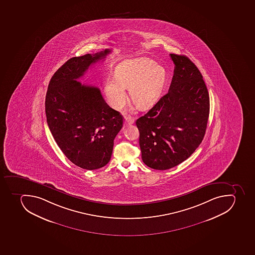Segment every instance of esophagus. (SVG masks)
Wrapping results in <instances>:
<instances>
[{
  "label": "esophagus",
  "mask_w": 255,
  "mask_h": 255,
  "mask_svg": "<svg viewBox=\"0 0 255 255\" xmlns=\"http://www.w3.org/2000/svg\"><path fill=\"white\" fill-rule=\"evenodd\" d=\"M134 122H135V119L130 117V116H128L125 118V126H128V125H133Z\"/></svg>",
  "instance_id": "esophagus-1"
}]
</instances>
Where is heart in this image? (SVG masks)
<instances>
[{
  "label": "heart",
  "mask_w": 255,
  "mask_h": 255,
  "mask_svg": "<svg viewBox=\"0 0 255 255\" xmlns=\"http://www.w3.org/2000/svg\"><path fill=\"white\" fill-rule=\"evenodd\" d=\"M165 81V70L154 60L146 57L126 60L116 69V77L107 78L105 93L110 104L120 109L126 102L125 89L130 99L142 109L157 100Z\"/></svg>",
  "instance_id": "heart-1"
}]
</instances>
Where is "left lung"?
Returning <instances> with one entry per match:
<instances>
[{"label":"left lung","instance_id":"obj_1","mask_svg":"<svg viewBox=\"0 0 255 255\" xmlns=\"http://www.w3.org/2000/svg\"><path fill=\"white\" fill-rule=\"evenodd\" d=\"M174 64L169 91L136 120L143 163L170 169L191 156L205 135L209 94L203 76L186 56L170 54Z\"/></svg>","mask_w":255,"mask_h":255}]
</instances>
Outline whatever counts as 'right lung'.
I'll return each instance as SVG.
<instances>
[{
	"instance_id": "1",
	"label": "right lung",
	"mask_w": 255,
	"mask_h": 255,
	"mask_svg": "<svg viewBox=\"0 0 255 255\" xmlns=\"http://www.w3.org/2000/svg\"><path fill=\"white\" fill-rule=\"evenodd\" d=\"M111 52L71 58L54 73L46 94L47 122L54 139L69 161L88 170L109 162L123 116L107 105L99 88L77 79Z\"/></svg>"
}]
</instances>
